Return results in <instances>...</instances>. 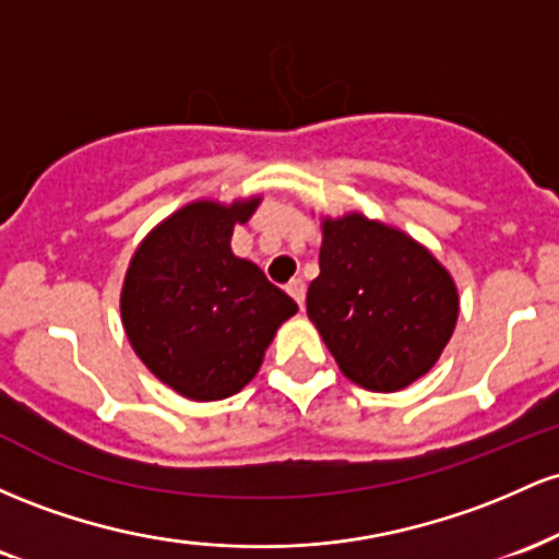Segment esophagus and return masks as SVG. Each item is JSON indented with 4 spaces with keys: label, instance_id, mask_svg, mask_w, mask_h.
<instances>
[{
    "label": "esophagus",
    "instance_id": "obj_1",
    "mask_svg": "<svg viewBox=\"0 0 559 559\" xmlns=\"http://www.w3.org/2000/svg\"><path fill=\"white\" fill-rule=\"evenodd\" d=\"M287 293L296 298V304L304 309V300H306V282L304 280H290L287 282Z\"/></svg>",
    "mask_w": 559,
    "mask_h": 559
}]
</instances>
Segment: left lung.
<instances>
[{"label": "left lung", "mask_w": 559, "mask_h": 559, "mask_svg": "<svg viewBox=\"0 0 559 559\" xmlns=\"http://www.w3.org/2000/svg\"><path fill=\"white\" fill-rule=\"evenodd\" d=\"M306 311L350 382L404 391L441 359L460 317L456 282L423 242L359 211L322 218Z\"/></svg>", "instance_id": "left-lung-1"}]
</instances>
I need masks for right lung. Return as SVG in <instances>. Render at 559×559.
<instances>
[{
	"label": "right lung",
	"mask_w": 559,
	"mask_h": 559,
	"mask_svg": "<svg viewBox=\"0 0 559 559\" xmlns=\"http://www.w3.org/2000/svg\"><path fill=\"white\" fill-rule=\"evenodd\" d=\"M261 198L192 200L147 231L121 287V322L144 367L190 401L240 393L298 304L231 253Z\"/></svg>",
	"instance_id": "add662e5"
}]
</instances>
